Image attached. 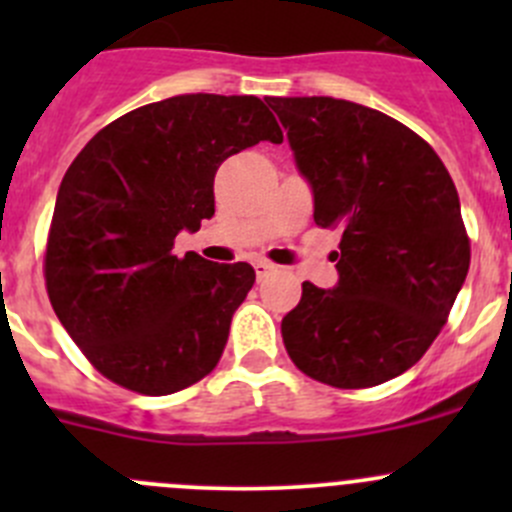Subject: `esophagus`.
<instances>
[{
  "label": "esophagus",
  "instance_id": "34e87169",
  "mask_svg": "<svg viewBox=\"0 0 512 512\" xmlns=\"http://www.w3.org/2000/svg\"><path fill=\"white\" fill-rule=\"evenodd\" d=\"M277 267L272 265V262H267V260H257L255 262V272H257V280H265L267 275H270V272H275Z\"/></svg>",
  "mask_w": 512,
  "mask_h": 512
}]
</instances>
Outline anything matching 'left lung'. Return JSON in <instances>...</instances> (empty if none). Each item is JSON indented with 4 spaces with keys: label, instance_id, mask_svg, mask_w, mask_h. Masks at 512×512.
<instances>
[{
    "label": "left lung",
    "instance_id": "8db88e82",
    "mask_svg": "<svg viewBox=\"0 0 512 512\" xmlns=\"http://www.w3.org/2000/svg\"><path fill=\"white\" fill-rule=\"evenodd\" d=\"M287 131L314 223L342 230L339 280L302 285L282 319L299 371L337 389L404 374L446 324L471 245L446 165L404 123L329 96L265 98Z\"/></svg>",
    "mask_w": 512,
    "mask_h": 512
}]
</instances>
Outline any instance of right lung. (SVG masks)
I'll list each match as a JSON object with an SVG mask.
<instances>
[{
  "instance_id": "right-lung-1",
  "label": "right lung",
  "mask_w": 512,
  "mask_h": 512,
  "mask_svg": "<svg viewBox=\"0 0 512 512\" xmlns=\"http://www.w3.org/2000/svg\"><path fill=\"white\" fill-rule=\"evenodd\" d=\"M260 141L282 143V131L257 96L185 94L116 118L69 165L46 292L106 379L165 396L215 369L255 270L178 257L173 240L215 215L220 163Z\"/></svg>"
}]
</instances>
